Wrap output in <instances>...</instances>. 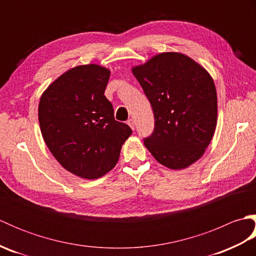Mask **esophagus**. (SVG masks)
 Here are the masks:
<instances>
[{"mask_svg":"<svg viewBox=\"0 0 256 256\" xmlns=\"http://www.w3.org/2000/svg\"><path fill=\"white\" fill-rule=\"evenodd\" d=\"M128 124L130 125V126H131V128H132V130H134V128H135L134 120H133V118H130V120H128Z\"/></svg>","mask_w":256,"mask_h":256,"instance_id":"esophagus-1","label":"esophagus"}]
</instances>
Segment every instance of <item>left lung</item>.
<instances>
[{
	"instance_id": "obj_1",
	"label": "left lung",
	"mask_w": 256,
	"mask_h": 256,
	"mask_svg": "<svg viewBox=\"0 0 256 256\" xmlns=\"http://www.w3.org/2000/svg\"><path fill=\"white\" fill-rule=\"evenodd\" d=\"M133 74L153 108L155 126L144 138L157 162L182 170L199 160L214 136L216 91L210 74L192 59L164 52Z\"/></svg>"
}]
</instances>
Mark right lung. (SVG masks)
I'll return each mask as SVG.
<instances>
[{"label":"right lung","instance_id":"obj_1","mask_svg":"<svg viewBox=\"0 0 256 256\" xmlns=\"http://www.w3.org/2000/svg\"><path fill=\"white\" fill-rule=\"evenodd\" d=\"M110 72L98 64L68 70L48 86L38 106L42 138L70 172L96 179L116 166L123 143L132 134L116 121L104 90Z\"/></svg>","mask_w":256,"mask_h":256}]
</instances>
